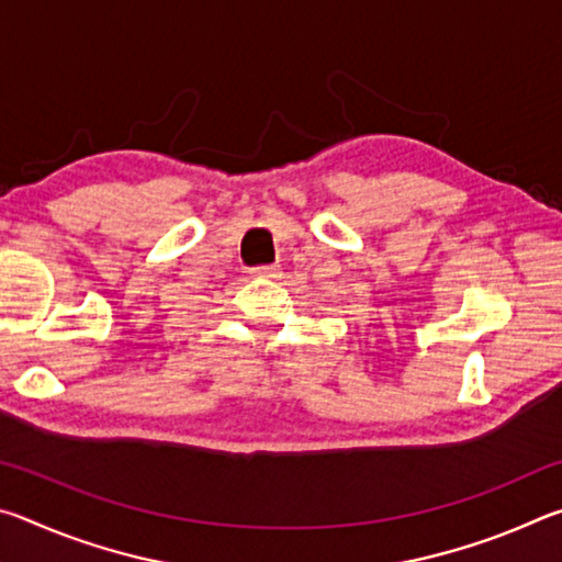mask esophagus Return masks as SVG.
<instances>
[{"instance_id": "1", "label": "esophagus", "mask_w": 562, "mask_h": 562, "mask_svg": "<svg viewBox=\"0 0 562 562\" xmlns=\"http://www.w3.org/2000/svg\"><path fill=\"white\" fill-rule=\"evenodd\" d=\"M255 278H280L278 265H260V268H250Z\"/></svg>"}]
</instances>
